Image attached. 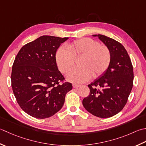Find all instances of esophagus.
<instances>
[{"label":"esophagus","instance_id":"1","mask_svg":"<svg viewBox=\"0 0 146 146\" xmlns=\"http://www.w3.org/2000/svg\"><path fill=\"white\" fill-rule=\"evenodd\" d=\"M80 86V84H73V87L74 88H78Z\"/></svg>","mask_w":146,"mask_h":146}]
</instances>
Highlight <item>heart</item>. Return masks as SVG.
<instances>
[{
	"instance_id": "b5f03b06",
	"label": "heart",
	"mask_w": 146,
	"mask_h": 146,
	"mask_svg": "<svg viewBox=\"0 0 146 146\" xmlns=\"http://www.w3.org/2000/svg\"><path fill=\"white\" fill-rule=\"evenodd\" d=\"M60 47L56 53V61L59 70L64 75L69 73L80 59V68L73 71L68 79L81 83L93 78H98L108 70L111 62V53L106 45H101L90 38L76 40Z\"/></svg>"
}]
</instances>
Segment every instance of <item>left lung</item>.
Masks as SVG:
<instances>
[{"label":"left lung","instance_id":"1","mask_svg":"<svg viewBox=\"0 0 146 146\" xmlns=\"http://www.w3.org/2000/svg\"><path fill=\"white\" fill-rule=\"evenodd\" d=\"M98 36L110 48L111 62L103 75L88 85L90 94L83 99L82 103L94 116L106 118L120 112L127 104L133 87V70L130 57L122 44L106 36Z\"/></svg>","mask_w":146,"mask_h":146}]
</instances>
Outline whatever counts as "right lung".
Wrapping results in <instances>:
<instances>
[{
    "instance_id": "add662e5",
    "label": "right lung",
    "mask_w": 146,
    "mask_h": 146,
    "mask_svg": "<svg viewBox=\"0 0 146 146\" xmlns=\"http://www.w3.org/2000/svg\"><path fill=\"white\" fill-rule=\"evenodd\" d=\"M68 39L41 36L23 45L14 59L11 76L14 95L21 109L34 118L55 115L72 89L56 61L57 49Z\"/></svg>"
}]
</instances>
